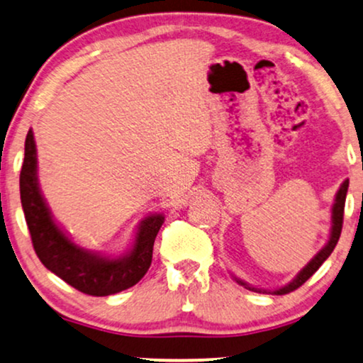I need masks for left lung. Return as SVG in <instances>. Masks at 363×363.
Here are the masks:
<instances>
[{"label": "left lung", "mask_w": 363, "mask_h": 363, "mask_svg": "<svg viewBox=\"0 0 363 363\" xmlns=\"http://www.w3.org/2000/svg\"><path fill=\"white\" fill-rule=\"evenodd\" d=\"M347 190H348V180L342 183V186H340V190L337 191V196H335V203H333V208H332V230H330L328 242H326L325 247L321 249L320 252L316 254V256L313 257L311 261L308 262L306 266L298 272V276L294 277V279L291 281L289 284L283 286V288H277L274 291H267V289H261V288H254V286L247 284L245 281L239 279V277H235L237 283L242 284L245 289L254 291V293H266V294H288V293H291V291L298 289L299 286L305 284L306 281L310 279V277L320 269L321 264H323L326 259H328L330 254L333 252L335 245H337V242H338L340 234H342V225H343V210H345Z\"/></svg>", "instance_id": "1"}]
</instances>
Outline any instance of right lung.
Returning a JSON list of instances; mask_svg holds the SVG:
<instances>
[{
    "label": "right lung",
    "mask_w": 363,
    "mask_h": 363,
    "mask_svg": "<svg viewBox=\"0 0 363 363\" xmlns=\"http://www.w3.org/2000/svg\"><path fill=\"white\" fill-rule=\"evenodd\" d=\"M20 196L26 225L37 256L48 271L67 284L91 296H109L131 288L146 274L153 245L164 217H145L138 227L133 247L121 257H104L75 245L53 220L45 203L37 177V146L33 131L25 140V160L20 173Z\"/></svg>",
    "instance_id": "1"
}]
</instances>
